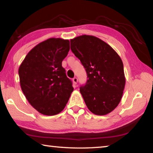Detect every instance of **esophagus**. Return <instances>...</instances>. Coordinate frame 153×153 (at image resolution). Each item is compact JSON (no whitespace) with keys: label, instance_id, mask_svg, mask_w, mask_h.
Segmentation results:
<instances>
[{"label":"esophagus","instance_id":"1","mask_svg":"<svg viewBox=\"0 0 153 153\" xmlns=\"http://www.w3.org/2000/svg\"><path fill=\"white\" fill-rule=\"evenodd\" d=\"M77 81H78V79H77V77H74V78H73V82L75 84H76L77 83Z\"/></svg>","mask_w":153,"mask_h":153}]
</instances>
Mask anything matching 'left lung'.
<instances>
[{
  "mask_svg": "<svg viewBox=\"0 0 153 153\" xmlns=\"http://www.w3.org/2000/svg\"><path fill=\"white\" fill-rule=\"evenodd\" d=\"M70 42L88 78L79 88L88 108L97 115L111 113L120 102L126 85L122 60L110 45L94 36H77Z\"/></svg>",
  "mask_w": 153,
  "mask_h": 153,
  "instance_id": "left-lung-1",
  "label": "left lung"
}]
</instances>
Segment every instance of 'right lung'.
I'll list each match as a JSON object with an SVG mask.
<instances>
[{
  "mask_svg": "<svg viewBox=\"0 0 153 153\" xmlns=\"http://www.w3.org/2000/svg\"><path fill=\"white\" fill-rule=\"evenodd\" d=\"M69 40L51 38L34 46L19 67L21 88L28 102L45 115H55L65 107L74 91L62 61Z\"/></svg>",
  "mask_w": 153,
  "mask_h": 153,
  "instance_id": "add662e5",
  "label": "right lung"
}]
</instances>
